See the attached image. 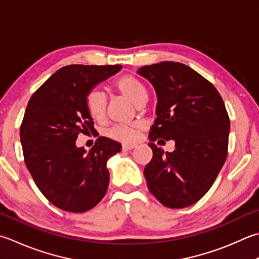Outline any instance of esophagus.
Instances as JSON below:
<instances>
[{
	"label": "esophagus",
	"instance_id": "1",
	"mask_svg": "<svg viewBox=\"0 0 259 259\" xmlns=\"http://www.w3.org/2000/svg\"><path fill=\"white\" fill-rule=\"evenodd\" d=\"M136 145H122V150L123 151H129L131 149H134Z\"/></svg>",
	"mask_w": 259,
	"mask_h": 259
}]
</instances>
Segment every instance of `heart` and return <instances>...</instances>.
Listing matches in <instances>:
<instances>
[{"label": "heart", "instance_id": "b5f03b06", "mask_svg": "<svg viewBox=\"0 0 259 259\" xmlns=\"http://www.w3.org/2000/svg\"><path fill=\"white\" fill-rule=\"evenodd\" d=\"M114 89L137 106L140 103L147 102V98H148L147 89L138 78L133 75H125L123 77L119 78L114 84ZM85 106L93 119L102 120L106 113L108 101H106L103 92H101L98 89H94L89 91L86 94ZM139 130V124H120L112 126L106 133V136L112 139L119 140L121 143L129 144L136 140Z\"/></svg>", "mask_w": 259, "mask_h": 259}]
</instances>
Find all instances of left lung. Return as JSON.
Returning <instances> with one entry per match:
<instances>
[{
  "instance_id": "left-lung-1",
  "label": "left lung",
  "mask_w": 259,
  "mask_h": 259,
  "mask_svg": "<svg viewBox=\"0 0 259 259\" xmlns=\"http://www.w3.org/2000/svg\"><path fill=\"white\" fill-rule=\"evenodd\" d=\"M137 73L153 84L158 100L148 136L153 158L144 170L147 186L167 207L190 206L210 190L227 159L225 102L213 84L184 64L161 62ZM160 138L176 141L173 153L154 144Z\"/></svg>"
}]
</instances>
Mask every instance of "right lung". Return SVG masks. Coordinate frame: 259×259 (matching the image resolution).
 <instances>
[{"label": "right lung", "mask_w": 259, "mask_h": 259, "mask_svg": "<svg viewBox=\"0 0 259 259\" xmlns=\"http://www.w3.org/2000/svg\"><path fill=\"white\" fill-rule=\"evenodd\" d=\"M121 65H69L58 69L30 98L21 126L24 163L50 203L80 213L94 207L109 187L106 161L121 151L118 141L99 137L89 153L75 141L94 133L85 96L119 72Z\"/></svg>", "instance_id": "right-lung-1"}]
</instances>
